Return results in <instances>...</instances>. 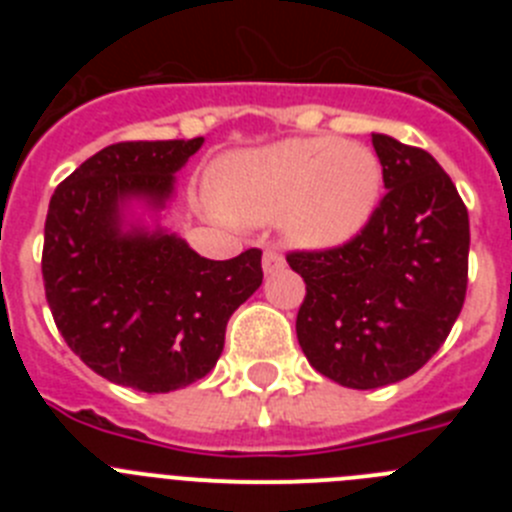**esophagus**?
<instances>
[{"mask_svg":"<svg viewBox=\"0 0 512 512\" xmlns=\"http://www.w3.org/2000/svg\"><path fill=\"white\" fill-rule=\"evenodd\" d=\"M284 266H287V261H284L282 253L274 251V248H266V251H264V271H266V274L282 271Z\"/></svg>","mask_w":512,"mask_h":512,"instance_id":"1","label":"esophagus"}]
</instances>
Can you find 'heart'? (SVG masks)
Instances as JSON below:
<instances>
[{"label":"heart","instance_id":"1","mask_svg":"<svg viewBox=\"0 0 512 512\" xmlns=\"http://www.w3.org/2000/svg\"><path fill=\"white\" fill-rule=\"evenodd\" d=\"M382 164L366 146L338 138H289L223 156L212 166L210 207L238 223L282 217L289 241L333 248L372 217Z\"/></svg>","mask_w":512,"mask_h":512}]
</instances>
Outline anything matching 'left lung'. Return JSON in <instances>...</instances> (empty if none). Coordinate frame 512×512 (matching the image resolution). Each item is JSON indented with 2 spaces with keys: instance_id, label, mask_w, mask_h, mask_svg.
Instances as JSON below:
<instances>
[{
  "instance_id": "8db88e82",
  "label": "left lung",
  "mask_w": 512,
  "mask_h": 512,
  "mask_svg": "<svg viewBox=\"0 0 512 512\" xmlns=\"http://www.w3.org/2000/svg\"><path fill=\"white\" fill-rule=\"evenodd\" d=\"M384 197L369 223L320 251H289L305 279L297 341L315 372L351 390L415 374L449 338L467 297L469 215L423 148L372 135Z\"/></svg>"
}]
</instances>
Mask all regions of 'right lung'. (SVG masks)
Here are the masks:
<instances>
[{"mask_svg": "<svg viewBox=\"0 0 512 512\" xmlns=\"http://www.w3.org/2000/svg\"><path fill=\"white\" fill-rule=\"evenodd\" d=\"M202 143L102 148L58 184L45 217L43 284L58 333L99 377L148 395L205 377L230 315L264 279L259 248L210 261L164 230H120L122 202L164 207Z\"/></svg>", "mask_w": 512, "mask_h": 512, "instance_id": "right-lung-1", "label": "right lung"}]
</instances>
